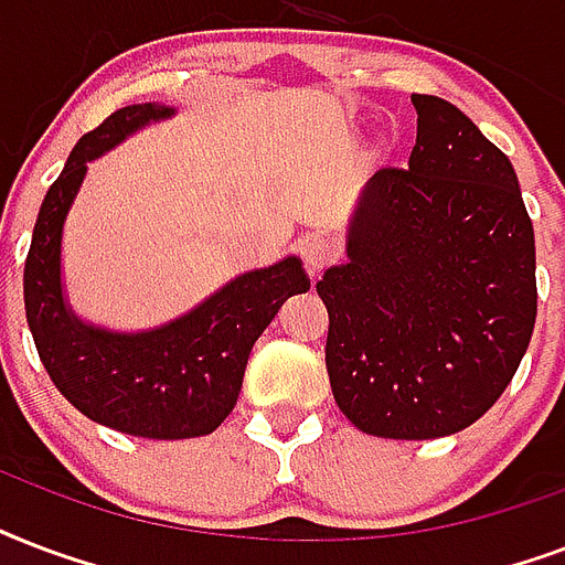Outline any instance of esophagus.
<instances>
[{
    "label": "esophagus",
    "mask_w": 565,
    "mask_h": 565,
    "mask_svg": "<svg viewBox=\"0 0 565 565\" xmlns=\"http://www.w3.org/2000/svg\"><path fill=\"white\" fill-rule=\"evenodd\" d=\"M300 259H303L309 277H318L332 259H335V244L327 235H306L300 242Z\"/></svg>",
    "instance_id": "obj_1"
}]
</instances>
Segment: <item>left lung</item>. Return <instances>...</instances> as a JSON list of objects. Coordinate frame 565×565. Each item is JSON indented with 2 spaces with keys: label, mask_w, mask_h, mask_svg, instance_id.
<instances>
[{
  "label": "left lung",
  "mask_w": 565,
  "mask_h": 565,
  "mask_svg": "<svg viewBox=\"0 0 565 565\" xmlns=\"http://www.w3.org/2000/svg\"><path fill=\"white\" fill-rule=\"evenodd\" d=\"M404 168L369 179L348 262L327 268V374L353 427L439 439L510 386L536 323V247L519 179L457 105L413 94Z\"/></svg>",
  "instance_id": "left-lung-1"
}]
</instances>
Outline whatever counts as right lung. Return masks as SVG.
<instances>
[{"instance_id":"right-lung-1","label":"right lung","mask_w":565,"mask_h":565,"mask_svg":"<svg viewBox=\"0 0 565 565\" xmlns=\"http://www.w3.org/2000/svg\"><path fill=\"white\" fill-rule=\"evenodd\" d=\"M173 108L126 105L78 138L43 196L25 256V318L55 388L90 422L143 439L205 436L233 413L253 344L291 295L309 291L297 256L226 282L177 321L147 332H111L78 321L61 288L64 217L87 161Z\"/></svg>"}]
</instances>
